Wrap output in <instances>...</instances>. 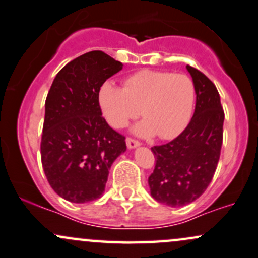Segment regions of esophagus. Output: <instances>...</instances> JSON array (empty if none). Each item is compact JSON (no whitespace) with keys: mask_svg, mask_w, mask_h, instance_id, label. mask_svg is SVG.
<instances>
[{"mask_svg":"<svg viewBox=\"0 0 258 258\" xmlns=\"http://www.w3.org/2000/svg\"><path fill=\"white\" fill-rule=\"evenodd\" d=\"M139 145H140V141L135 140V139L133 138H126V146H128L129 149H135Z\"/></svg>","mask_w":258,"mask_h":258,"instance_id":"obj_1","label":"esophagus"}]
</instances>
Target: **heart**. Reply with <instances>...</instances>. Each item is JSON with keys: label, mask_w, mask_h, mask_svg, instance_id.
<instances>
[{"label": "heart", "mask_w": 258, "mask_h": 258, "mask_svg": "<svg viewBox=\"0 0 258 258\" xmlns=\"http://www.w3.org/2000/svg\"><path fill=\"white\" fill-rule=\"evenodd\" d=\"M98 105L113 128H124L139 114L144 120L135 126L141 137L156 134L169 140L189 124L195 103V84L186 74L141 69L123 79V88L106 82L98 90Z\"/></svg>", "instance_id": "heart-1"}]
</instances>
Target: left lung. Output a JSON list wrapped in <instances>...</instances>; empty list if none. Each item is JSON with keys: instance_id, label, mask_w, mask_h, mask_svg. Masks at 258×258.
<instances>
[{"instance_id": "left-lung-1", "label": "left lung", "mask_w": 258, "mask_h": 258, "mask_svg": "<svg viewBox=\"0 0 258 258\" xmlns=\"http://www.w3.org/2000/svg\"><path fill=\"white\" fill-rule=\"evenodd\" d=\"M195 84V112L181 134L151 147L155 169L149 176L151 196L180 207L199 199L212 181L223 143L224 111L216 85L199 69L186 66Z\"/></svg>"}]
</instances>
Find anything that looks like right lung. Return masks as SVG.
<instances>
[{
  "mask_svg": "<svg viewBox=\"0 0 258 258\" xmlns=\"http://www.w3.org/2000/svg\"><path fill=\"white\" fill-rule=\"evenodd\" d=\"M123 64L102 51L84 53L58 72L45 102L41 163L60 198L85 204L101 198L108 170L126 150L125 137L102 117L98 90Z\"/></svg>",
  "mask_w": 258,
  "mask_h": 258,
  "instance_id": "1",
  "label": "right lung"
}]
</instances>
